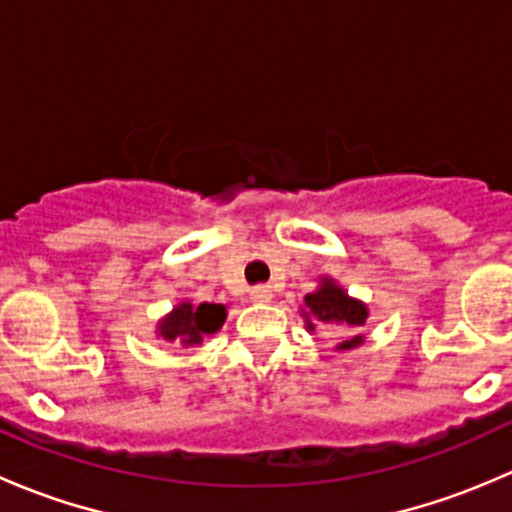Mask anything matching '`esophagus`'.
<instances>
[{
  "label": "esophagus",
  "instance_id": "esophagus-1",
  "mask_svg": "<svg viewBox=\"0 0 512 512\" xmlns=\"http://www.w3.org/2000/svg\"><path fill=\"white\" fill-rule=\"evenodd\" d=\"M250 297L255 299V302H270L272 299V289L267 285H257L250 289Z\"/></svg>",
  "mask_w": 512,
  "mask_h": 512
}]
</instances>
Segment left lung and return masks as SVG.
I'll use <instances>...</instances> for the list:
<instances>
[{"instance_id":"obj_1","label":"left lung","mask_w":512,"mask_h":512,"mask_svg":"<svg viewBox=\"0 0 512 512\" xmlns=\"http://www.w3.org/2000/svg\"><path fill=\"white\" fill-rule=\"evenodd\" d=\"M304 317H307V327L314 329V324L309 322V317L319 319V322H337V324H349V327H361L366 322V307L356 299H349L347 292L342 287L334 285L332 280H324V285L317 292L307 294L304 297ZM359 344V337L344 342L339 349H352Z\"/></svg>"}]
</instances>
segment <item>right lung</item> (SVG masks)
<instances>
[{
  "label": "right lung",
  "instance_id": "right-lung-1",
  "mask_svg": "<svg viewBox=\"0 0 512 512\" xmlns=\"http://www.w3.org/2000/svg\"><path fill=\"white\" fill-rule=\"evenodd\" d=\"M225 322L223 304H180L163 324H160V337L175 342L178 339L185 347L203 342L205 334H215Z\"/></svg>",
  "mask_w": 512,
  "mask_h": 512
}]
</instances>
